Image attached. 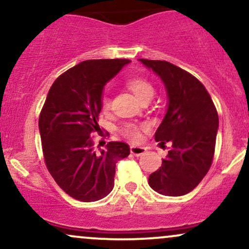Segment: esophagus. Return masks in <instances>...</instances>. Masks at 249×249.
<instances>
[{"label": "esophagus", "mask_w": 249, "mask_h": 249, "mask_svg": "<svg viewBox=\"0 0 249 249\" xmlns=\"http://www.w3.org/2000/svg\"><path fill=\"white\" fill-rule=\"evenodd\" d=\"M130 151H131V153L133 154V156L139 157V156H142V154H144L145 152H146V147L137 146V145H132V146L130 147Z\"/></svg>", "instance_id": "esophagus-1"}]
</instances>
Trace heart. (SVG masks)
I'll list each match as a JSON object with an SVG mask.
<instances>
[{
	"mask_svg": "<svg viewBox=\"0 0 249 249\" xmlns=\"http://www.w3.org/2000/svg\"><path fill=\"white\" fill-rule=\"evenodd\" d=\"M127 87L130 88V90L134 93V96L138 99L142 101L146 97L153 96L154 95V89L152 85L150 84L147 81L142 78H132L127 82ZM102 107L103 110H107L110 107V101H108L107 97H104L102 101ZM123 133L125 137H127L131 141H139L141 138V127L137 126V125H126L123 128Z\"/></svg>",
	"mask_w": 249,
	"mask_h": 249,
	"instance_id": "heart-1",
	"label": "heart"
}]
</instances>
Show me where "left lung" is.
<instances>
[{
	"mask_svg": "<svg viewBox=\"0 0 249 249\" xmlns=\"http://www.w3.org/2000/svg\"><path fill=\"white\" fill-rule=\"evenodd\" d=\"M164 83L167 110L154 138L172 145L148 185L162 196L190 193L212 165L219 117L210 93L193 75L166 61L139 59Z\"/></svg>",
	"mask_w": 249,
	"mask_h": 249,
	"instance_id": "8db88e82",
	"label": "left lung"
}]
</instances>
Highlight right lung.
<instances>
[{"instance_id":"add662e5","label":"right lung","mask_w":249,"mask_h":249,"mask_svg":"<svg viewBox=\"0 0 249 249\" xmlns=\"http://www.w3.org/2000/svg\"><path fill=\"white\" fill-rule=\"evenodd\" d=\"M130 62H81L53 82L43 105L38 127L45 165L57 185L79 201L105 198L115 186L116 164L130 154L122 142L97 151L91 137L101 131L103 89Z\"/></svg>"}]
</instances>
